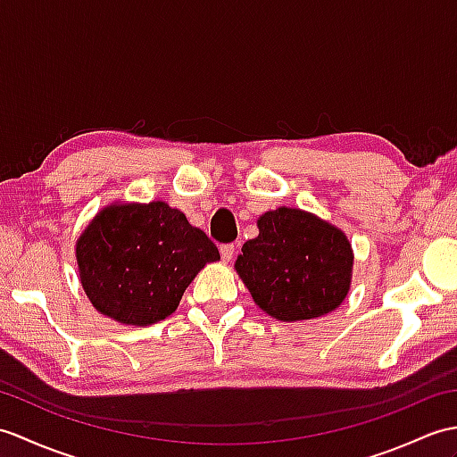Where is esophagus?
Here are the masks:
<instances>
[{
    "mask_svg": "<svg viewBox=\"0 0 457 457\" xmlns=\"http://www.w3.org/2000/svg\"><path fill=\"white\" fill-rule=\"evenodd\" d=\"M220 254H221V259H224L226 262H231L233 257H236V245H221L220 247Z\"/></svg>",
    "mask_w": 457,
    "mask_h": 457,
    "instance_id": "34e87169",
    "label": "esophagus"
}]
</instances>
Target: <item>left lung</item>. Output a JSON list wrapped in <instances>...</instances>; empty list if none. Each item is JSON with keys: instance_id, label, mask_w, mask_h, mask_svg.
<instances>
[{"instance_id": "8db88e82", "label": "left lung", "mask_w": 457, "mask_h": 457, "mask_svg": "<svg viewBox=\"0 0 457 457\" xmlns=\"http://www.w3.org/2000/svg\"><path fill=\"white\" fill-rule=\"evenodd\" d=\"M257 228L259 236L241 247L236 272L264 313L286 323L315 320L346 300L354 251L343 229L288 206L264 212Z\"/></svg>"}]
</instances>
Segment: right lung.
<instances>
[{
    "instance_id": "right-lung-1",
    "label": "right lung",
    "mask_w": 457,
    "mask_h": 457,
    "mask_svg": "<svg viewBox=\"0 0 457 457\" xmlns=\"http://www.w3.org/2000/svg\"><path fill=\"white\" fill-rule=\"evenodd\" d=\"M81 288L91 305L120 325L147 327L171 315L218 247L163 200L112 203L76 241Z\"/></svg>"
}]
</instances>
